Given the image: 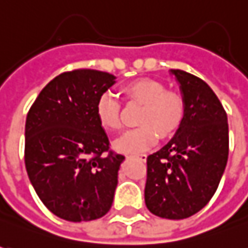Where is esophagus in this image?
<instances>
[{
	"instance_id": "obj_1",
	"label": "esophagus",
	"mask_w": 248,
	"mask_h": 248,
	"mask_svg": "<svg viewBox=\"0 0 248 248\" xmlns=\"http://www.w3.org/2000/svg\"><path fill=\"white\" fill-rule=\"evenodd\" d=\"M130 158H136L139 159V160H141V162H145V160H147V155H145V154H139V155H132Z\"/></svg>"
}]
</instances>
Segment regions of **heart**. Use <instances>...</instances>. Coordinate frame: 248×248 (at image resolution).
<instances>
[{"label":"heart","mask_w":248,"mask_h":248,"mask_svg":"<svg viewBox=\"0 0 248 248\" xmlns=\"http://www.w3.org/2000/svg\"><path fill=\"white\" fill-rule=\"evenodd\" d=\"M122 92L129 104L141 106V109L136 119L139 127L114 142L116 151L140 154L156 142L158 134L162 139H167L180 129L185 114L184 100L180 94L166 90L163 83L142 78L127 83ZM96 115L104 130H121V106L111 94H103L98 98Z\"/></svg>","instance_id":"heart-1"}]
</instances>
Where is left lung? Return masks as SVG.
<instances>
[{"label":"left lung","mask_w":248,"mask_h":248,"mask_svg":"<svg viewBox=\"0 0 248 248\" xmlns=\"http://www.w3.org/2000/svg\"><path fill=\"white\" fill-rule=\"evenodd\" d=\"M180 85L184 121L173 139L147 158L145 204L152 214L184 219L201 211L224 174L229 132L222 104L209 85L183 70H170Z\"/></svg>","instance_id":"obj_1"}]
</instances>
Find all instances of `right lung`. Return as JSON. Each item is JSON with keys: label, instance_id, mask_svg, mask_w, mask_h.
<instances>
[{"label": "right lung", "instance_id": "add662e5", "mask_svg": "<svg viewBox=\"0 0 248 248\" xmlns=\"http://www.w3.org/2000/svg\"><path fill=\"white\" fill-rule=\"evenodd\" d=\"M115 79L97 70L60 74L27 114L24 162L30 183L41 202L65 221L97 219L112 206L124 156L109 151L96 106Z\"/></svg>", "mask_w": 248, "mask_h": 248}]
</instances>
